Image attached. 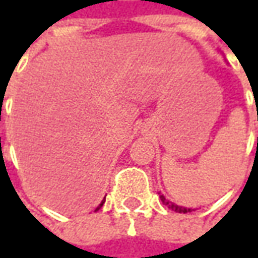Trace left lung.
<instances>
[{"label":"left lung","instance_id":"1","mask_svg":"<svg viewBox=\"0 0 258 258\" xmlns=\"http://www.w3.org/2000/svg\"><path fill=\"white\" fill-rule=\"evenodd\" d=\"M159 198H161V201L164 203V205H166L168 208H171L172 211H176V213H183V214L188 213V211H191L189 208H182V207H178V205H175V204L169 203V201H166L164 195H159Z\"/></svg>","mask_w":258,"mask_h":258}]
</instances>
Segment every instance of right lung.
Segmentation results:
<instances>
[{"mask_svg": "<svg viewBox=\"0 0 258 258\" xmlns=\"http://www.w3.org/2000/svg\"><path fill=\"white\" fill-rule=\"evenodd\" d=\"M103 203H104V200H103V201H102V203H100V205H99V207H97V208H96V210H99V208H100V207H102V205H103Z\"/></svg>", "mask_w": 258, "mask_h": 258, "instance_id": "right-lung-1", "label": "right lung"}]
</instances>
